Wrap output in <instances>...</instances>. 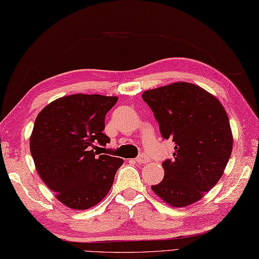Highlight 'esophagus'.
<instances>
[{
	"mask_svg": "<svg viewBox=\"0 0 259 259\" xmlns=\"http://www.w3.org/2000/svg\"><path fill=\"white\" fill-rule=\"evenodd\" d=\"M136 161L138 162L139 164H141V163H147L148 161H149V158H148L145 153H141L140 156H138V158L136 159Z\"/></svg>",
	"mask_w": 259,
	"mask_h": 259,
	"instance_id": "1",
	"label": "esophagus"
}]
</instances>
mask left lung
<instances>
[{"instance_id": "obj_1", "label": "left lung", "mask_w": 259, "mask_h": 259, "mask_svg": "<svg viewBox=\"0 0 259 259\" xmlns=\"http://www.w3.org/2000/svg\"><path fill=\"white\" fill-rule=\"evenodd\" d=\"M163 139L175 142L172 160L162 162L164 177L152 191L175 208L200 200L216 185L232 156L233 134L223 104L189 82L147 90Z\"/></svg>"}]
</instances>
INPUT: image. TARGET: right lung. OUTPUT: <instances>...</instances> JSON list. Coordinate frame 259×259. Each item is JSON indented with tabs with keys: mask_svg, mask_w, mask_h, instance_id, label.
<instances>
[{
	"mask_svg": "<svg viewBox=\"0 0 259 259\" xmlns=\"http://www.w3.org/2000/svg\"><path fill=\"white\" fill-rule=\"evenodd\" d=\"M117 101L118 97L76 93L57 99L37 114L31 155L43 183L64 206L89 209L111 189L123 160L93 149L110 142L104 119Z\"/></svg>",
	"mask_w": 259,
	"mask_h": 259,
	"instance_id": "1",
	"label": "right lung"
}]
</instances>
